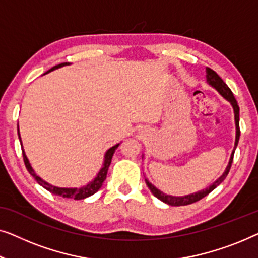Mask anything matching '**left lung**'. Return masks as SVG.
<instances>
[{
	"label": "left lung",
	"instance_id": "left-lung-1",
	"mask_svg": "<svg viewBox=\"0 0 258 258\" xmlns=\"http://www.w3.org/2000/svg\"><path fill=\"white\" fill-rule=\"evenodd\" d=\"M206 78H207V83L216 90L217 92H219L221 96H222L224 99L227 101H229L231 106H233V110H234V117H235V126H236V137H235V145H234V150L231 152V155H230V159H229V162H228V165L226 167V170H224L222 175H221L219 179L216 181H214V182L210 184L209 187L205 188V189H202L200 191H197V193H191V194H188V195H183V197H173V195H167L165 193H162L160 189H158L157 187L153 186L150 181L147 179H145L146 181V184L147 187L150 188V190L152 191V194L154 195L155 198H158L159 200H161L162 202L167 203V205L169 206H175V207H179V206H187V205H190V203H194L199 200H201L202 198H205L208 195L210 191L215 189V188L219 186L221 182H223V180L226 179L228 173H229V169L231 167V162H233V158H234V153H235V150H236L237 147V144H238V139H239V107L237 105V101L235 99L233 92H231V90L228 88V85L226 84L222 81V78L220 77L219 75L216 74L215 71L212 70V69L207 68L206 69Z\"/></svg>",
	"mask_w": 258,
	"mask_h": 258
}]
</instances>
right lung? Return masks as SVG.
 <instances>
[{"instance_id": "obj_1", "label": "right lung", "mask_w": 258, "mask_h": 258, "mask_svg": "<svg viewBox=\"0 0 258 258\" xmlns=\"http://www.w3.org/2000/svg\"><path fill=\"white\" fill-rule=\"evenodd\" d=\"M67 65H70V63L58 64V65H56V67L50 69L49 71H46L44 75L49 74V72H51L53 70H57V69H59V68L67 67ZM19 138L21 141V146H23V145H22V140H21V136H20V130H19ZM119 145L120 144H117V145H114V146H112L111 148H108V150L106 151V153H105V155H104L103 166H101V168L99 172H98L96 177H94L92 181H90L88 184H85V186H82L79 188L57 187V186H52V184H50L49 182H46V181L43 180L41 176H38L37 174L35 173L34 168H32L30 162H29V159L27 158V155H25V152L23 148H22V153H23V160H24V164H25V167H27L28 172L35 177V180L37 181L38 184H41L42 187H44L46 190L50 191V193H52L55 195H59V197H61V198L75 199V200H83V199H86V198L91 197V195H93L94 193H97V191L101 188V186H103V182L105 181V179H106L108 167H110V165H111L112 157H113L114 152L118 148Z\"/></svg>"}]
</instances>
